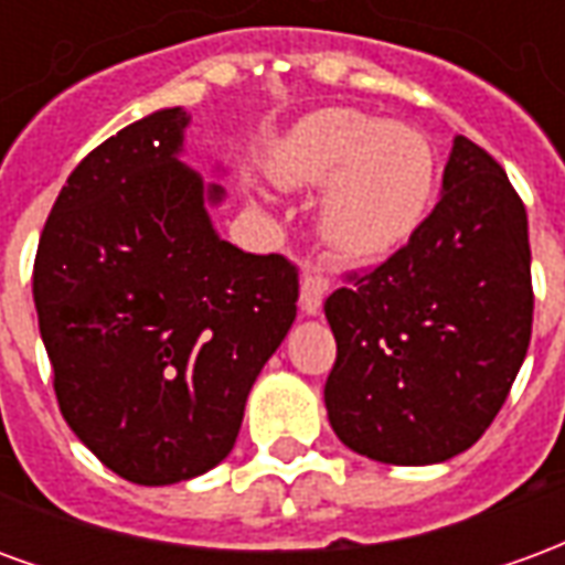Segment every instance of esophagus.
Masks as SVG:
<instances>
[{
	"label": "esophagus",
	"instance_id": "34e87169",
	"mask_svg": "<svg viewBox=\"0 0 565 565\" xmlns=\"http://www.w3.org/2000/svg\"><path fill=\"white\" fill-rule=\"evenodd\" d=\"M330 290V278L320 271H306L302 275V287H299V306L306 315H318L323 306V294Z\"/></svg>",
	"mask_w": 565,
	"mask_h": 565
}]
</instances>
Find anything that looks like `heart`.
I'll return each instance as SVG.
<instances>
[{
    "instance_id": "b5f03b06",
    "label": "heart",
    "mask_w": 565,
    "mask_h": 565,
    "mask_svg": "<svg viewBox=\"0 0 565 565\" xmlns=\"http://www.w3.org/2000/svg\"><path fill=\"white\" fill-rule=\"evenodd\" d=\"M284 190L323 186L318 235L348 259H379L424 221L436 190V150L424 132L354 108L299 120L266 160Z\"/></svg>"
}]
</instances>
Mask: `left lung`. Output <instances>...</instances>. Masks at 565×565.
Listing matches in <instances>:
<instances>
[{
  "mask_svg": "<svg viewBox=\"0 0 565 565\" xmlns=\"http://www.w3.org/2000/svg\"><path fill=\"white\" fill-rule=\"evenodd\" d=\"M323 311L335 335L323 403L348 448L393 466L472 448L533 332L526 209L502 166L457 136L433 214Z\"/></svg>",
  "mask_w": 565,
  "mask_h": 565,
  "instance_id": "left-lung-1",
  "label": "left lung"
}]
</instances>
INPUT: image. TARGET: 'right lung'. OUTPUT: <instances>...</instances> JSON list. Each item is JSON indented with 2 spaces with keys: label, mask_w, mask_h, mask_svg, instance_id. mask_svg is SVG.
Wrapping results in <instances>:
<instances>
[{
  "label": "right lung",
  "mask_w": 565,
  "mask_h": 565,
  "mask_svg": "<svg viewBox=\"0 0 565 565\" xmlns=\"http://www.w3.org/2000/svg\"><path fill=\"white\" fill-rule=\"evenodd\" d=\"M184 108L93 148L60 190L32 299L60 412L132 484L209 472L233 450L247 393L296 320L299 271L223 242L205 184L178 160Z\"/></svg>",
  "instance_id": "1"
}]
</instances>
